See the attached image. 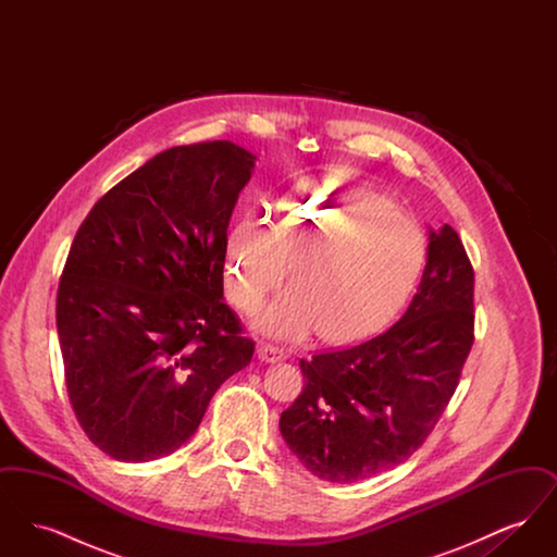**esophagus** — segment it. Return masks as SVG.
Masks as SVG:
<instances>
[{"instance_id": "34e87169", "label": "esophagus", "mask_w": 557, "mask_h": 557, "mask_svg": "<svg viewBox=\"0 0 557 557\" xmlns=\"http://www.w3.org/2000/svg\"><path fill=\"white\" fill-rule=\"evenodd\" d=\"M259 357L265 361V363H277V361H284L288 355L284 348L275 345H261L259 348Z\"/></svg>"}]
</instances>
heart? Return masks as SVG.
Here are the masks:
<instances>
[{
  "mask_svg": "<svg viewBox=\"0 0 557 557\" xmlns=\"http://www.w3.org/2000/svg\"><path fill=\"white\" fill-rule=\"evenodd\" d=\"M424 257L422 227L391 196L319 177L292 189L273 225L257 214L239 219L225 246V288L250 313L294 267L296 286L267 309L259 327L290 341L319 330L327 343H352L397 313Z\"/></svg>",
  "mask_w": 557,
  "mask_h": 557,
  "instance_id": "b5f03b06",
  "label": "heart"
}]
</instances>
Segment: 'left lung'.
<instances>
[{"label":"left lung","instance_id":"left-lung-1","mask_svg":"<svg viewBox=\"0 0 557 557\" xmlns=\"http://www.w3.org/2000/svg\"><path fill=\"white\" fill-rule=\"evenodd\" d=\"M474 345V267L450 225L430 232L420 288L361 345L300 359L305 386L280 418L298 461L327 482L382 474L420 449Z\"/></svg>","mask_w":557,"mask_h":557}]
</instances>
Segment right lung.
Masks as SVG:
<instances>
[{
	"label": "right lung",
	"instance_id": "right-lung-1",
	"mask_svg": "<svg viewBox=\"0 0 557 557\" xmlns=\"http://www.w3.org/2000/svg\"><path fill=\"white\" fill-rule=\"evenodd\" d=\"M255 157L175 146L94 205L62 269L55 325L87 438L119 461L180 449L255 343L223 302L227 227Z\"/></svg>",
	"mask_w": 557,
	"mask_h": 557
}]
</instances>
